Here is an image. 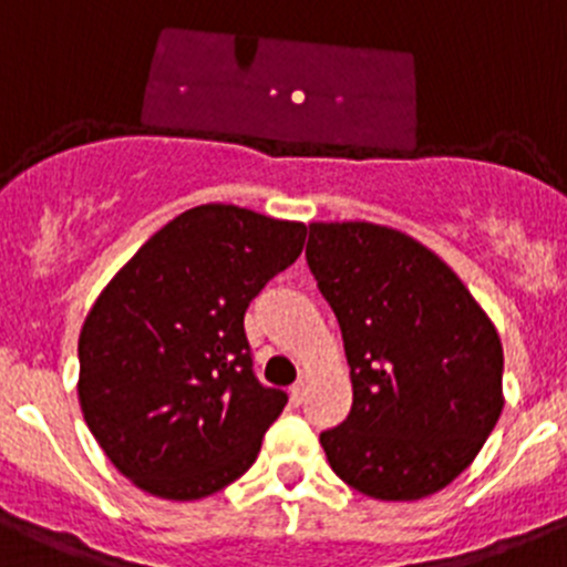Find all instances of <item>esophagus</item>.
<instances>
[{
    "label": "esophagus",
    "instance_id": "obj_1",
    "mask_svg": "<svg viewBox=\"0 0 567 567\" xmlns=\"http://www.w3.org/2000/svg\"><path fill=\"white\" fill-rule=\"evenodd\" d=\"M305 391H308V385H305V380H299V383H293V385H290V400H293V403L299 405L301 400H305Z\"/></svg>",
    "mask_w": 567,
    "mask_h": 567
}]
</instances>
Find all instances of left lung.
I'll return each mask as SVG.
<instances>
[{"label":"left lung","mask_w":567,"mask_h":567,"mask_svg":"<svg viewBox=\"0 0 567 567\" xmlns=\"http://www.w3.org/2000/svg\"><path fill=\"white\" fill-rule=\"evenodd\" d=\"M308 266L347 349L352 409L321 433L332 473L420 501L473 464L504 409V349L442 259L389 226L310 224Z\"/></svg>","instance_id":"1"}]
</instances>
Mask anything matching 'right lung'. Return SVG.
Returning a JSON list of instances; mask_svg holds the SVG:
<instances>
[{
    "mask_svg": "<svg viewBox=\"0 0 567 567\" xmlns=\"http://www.w3.org/2000/svg\"><path fill=\"white\" fill-rule=\"evenodd\" d=\"M305 224L204 204L162 226L83 321V420L140 489L198 501L254 464L288 394L254 374L246 316L305 246Z\"/></svg>",
    "mask_w": 567,
    "mask_h": 567,
    "instance_id": "obj_1",
    "label": "right lung"
}]
</instances>
